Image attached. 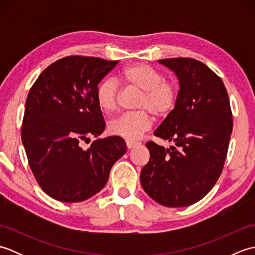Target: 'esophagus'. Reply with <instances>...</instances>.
Masks as SVG:
<instances>
[{
  "label": "esophagus",
  "instance_id": "34e87169",
  "mask_svg": "<svg viewBox=\"0 0 255 255\" xmlns=\"http://www.w3.org/2000/svg\"><path fill=\"white\" fill-rule=\"evenodd\" d=\"M140 142L138 141H133V140H126V145L128 149H132L134 147H137V145H139Z\"/></svg>",
  "mask_w": 255,
  "mask_h": 255
}]
</instances>
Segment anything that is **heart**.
<instances>
[{
  "mask_svg": "<svg viewBox=\"0 0 255 255\" xmlns=\"http://www.w3.org/2000/svg\"><path fill=\"white\" fill-rule=\"evenodd\" d=\"M119 79L128 88L141 92L137 108L140 111L124 114L108 125V131L114 136L136 140L152 126V116L163 118L170 115L177 103L178 86L166 81L158 70L145 63H134L125 67ZM119 88L115 80L106 79L96 89V101L101 110L112 113L116 110Z\"/></svg>",
  "mask_w": 255,
  "mask_h": 255,
  "instance_id": "1",
  "label": "heart"
}]
</instances>
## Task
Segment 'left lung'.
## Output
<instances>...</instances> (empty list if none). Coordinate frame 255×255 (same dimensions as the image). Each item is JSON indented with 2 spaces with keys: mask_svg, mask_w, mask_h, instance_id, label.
Segmentation results:
<instances>
[{
  "mask_svg": "<svg viewBox=\"0 0 255 255\" xmlns=\"http://www.w3.org/2000/svg\"><path fill=\"white\" fill-rule=\"evenodd\" d=\"M176 74L177 103L153 132L174 144L145 143L150 160L140 173L149 196L166 207H185L205 197L224 169L232 132L229 97L221 79L191 58L158 61Z\"/></svg>",
  "mask_w": 255,
  "mask_h": 255,
  "instance_id": "obj_1",
  "label": "left lung"
}]
</instances>
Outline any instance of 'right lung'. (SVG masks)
Listing matches in <instances>:
<instances>
[{
  "instance_id": "obj_1",
  "label": "right lung",
  "mask_w": 255,
  "mask_h": 255,
  "mask_svg": "<svg viewBox=\"0 0 255 255\" xmlns=\"http://www.w3.org/2000/svg\"><path fill=\"white\" fill-rule=\"evenodd\" d=\"M117 63L82 56L59 59L40 73L27 96L21 141L37 183L59 202L94 196L127 151L117 136L81 147L83 140L104 131L96 89Z\"/></svg>"
}]
</instances>
